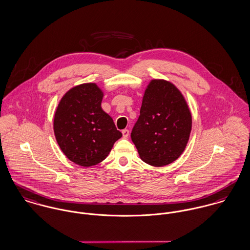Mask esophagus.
<instances>
[{
	"label": "esophagus",
	"mask_w": 250,
	"mask_h": 250,
	"mask_svg": "<svg viewBox=\"0 0 250 250\" xmlns=\"http://www.w3.org/2000/svg\"><path fill=\"white\" fill-rule=\"evenodd\" d=\"M122 133H123V137H124V138H127L128 135H129V130H128V129H124V130L122 131Z\"/></svg>",
	"instance_id": "1"
}]
</instances>
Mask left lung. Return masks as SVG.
I'll list each match as a JSON object with an SVG mask.
<instances>
[{
    "label": "left lung",
    "instance_id": "left-lung-1",
    "mask_svg": "<svg viewBox=\"0 0 250 250\" xmlns=\"http://www.w3.org/2000/svg\"><path fill=\"white\" fill-rule=\"evenodd\" d=\"M191 124V113L181 92L169 82L153 80L145 92L130 136L145 163L163 167L183 153Z\"/></svg>",
    "mask_w": 250,
    "mask_h": 250
}]
</instances>
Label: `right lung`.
Returning a JSON list of instances; mask_svg holds the SVG:
<instances>
[{"label":"right lung","mask_w":250,"mask_h":250,"mask_svg":"<svg viewBox=\"0 0 250 250\" xmlns=\"http://www.w3.org/2000/svg\"><path fill=\"white\" fill-rule=\"evenodd\" d=\"M103 92L95 83L80 84L62 98L54 116V133L62 151L81 167L104 161L122 137L112 118L101 107Z\"/></svg>","instance_id":"obj_1"}]
</instances>
